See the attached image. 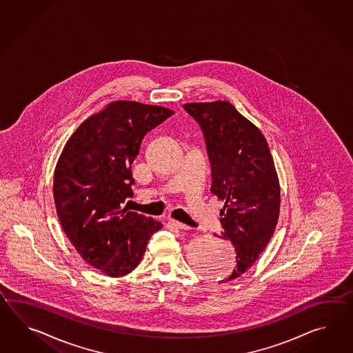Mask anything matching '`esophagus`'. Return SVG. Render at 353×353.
<instances>
[{
  "mask_svg": "<svg viewBox=\"0 0 353 353\" xmlns=\"http://www.w3.org/2000/svg\"><path fill=\"white\" fill-rule=\"evenodd\" d=\"M170 224L172 225L173 228H176V230H190L189 225H186V224L181 223L179 221H174V219H171L170 221Z\"/></svg>",
  "mask_w": 353,
  "mask_h": 353,
  "instance_id": "obj_1",
  "label": "esophagus"
}]
</instances>
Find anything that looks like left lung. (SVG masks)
Instances as JSON below:
<instances>
[{"label":"left lung","instance_id":"8db88e82","mask_svg":"<svg viewBox=\"0 0 353 353\" xmlns=\"http://www.w3.org/2000/svg\"><path fill=\"white\" fill-rule=\"evenodd\" d=\"M183 110L203 131L210 191L224 201L219 237L231 241L237 254L225 283L254 265L274 233L281 205L274 161L261 131L230 102L186 103Z\"/></svg>","mask_w":353,"mask_h":353}]
</instances>
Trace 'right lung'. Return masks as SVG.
Segmentation results:
<instances>
[{"mask_svg": "<svg viewBox=\"0 0 353 353\" xmlns=\"http://www.w3.org/2000/svg\"><path fill=\"white\" fill-rule=\"evenodd\" d=\"M173 113L161 105L113 102L84 121L62 150L53 177L62 230L80 256L104 274H129L162 228L122 205L134 195L131 164L143 139Z\"/></svg>", "mask_w": 353, "mask_h": 353, "instance_id": "1", "label": "right lung"}]
</instances>
